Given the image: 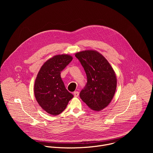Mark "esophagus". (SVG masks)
Returning a JSON list of instances; mask_svg holds the SVG:
<instances>
[{"label": "esophagus", "mask_w": 153, "mask_h": 153, "mask_svg": "<svg viewBox=\"0 0 153 153\" xmlns=\"http://www.w3.org/2000/svg\"><path fill=\"white\" fill-rule=\"evenodd\" d=\"M73 94H74V96L75 97H77L79 96V93L78 91H74L73 93Z\"/></svg>", "instance_id": "1"}]
</instances>
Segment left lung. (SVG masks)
I'll return each instance as SVG.
<instances>
[{"label":"left lung","instance_id":"1","mask_svg":"<svg viewBox=\"0 0 153 153\" xmlns=\"http://www.w3.org/2000/svg\"><path fill=\"white\" fill-rule=\"evenodd\" d=\"M86 74L87 82L80 97L94 111L102 110L113 99L117 86L115 73L108 60L96 51L76 54Z\"/></svg>","mask_w":153,"mask_h":153}]
</instances>
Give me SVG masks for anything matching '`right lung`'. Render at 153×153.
Returning a JSON list of instances; mask_svg holds the SVG:
<instances>
[{
  "label": "right lung",
  "mask_w": 153,
  "mask_h": 153,
  "mask_svg": "<svg viewBox=\"0 0 153 153\" xmlns=\"http://www.w3.org/2000/svg\"><path fill=\"white\" fill-rule=\"evenodd\" d=\"M72 60L73 57L67 54L55 56L45 62L37 74L34 83L35 97L48 114H60L73 97L60 77V72Z\"/></svg>",
  "instance_id": "right-lung-1"
}]
</instances>
